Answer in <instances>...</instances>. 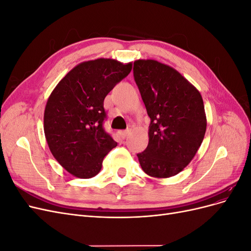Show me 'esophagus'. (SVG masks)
<instances>
[{"instance_id": "obj_1", "label": "esophagus", "mask_w": 251, "mask_h": 251, "mask_svg": "<svg viewBox=\"0 0 251 251\" xmlns=\"http://www.w3.org/2000/svg\"><path fill=\"white\" fill-rule=\"evenodd\" d=\"M130 132H131V130H128V128H127V130H126V131H123V132H121V136H123L124 138H126V137H127V135L130 134Z\"/></svg>"}]
</instances>
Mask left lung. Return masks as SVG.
<instances>
[{"label":"left lung","mask_w":251,"mask_h":251,"mask_svg":"<svg viewBox=\"0 0 251 251\" xmlns=\"http://www.w3.org/2000/svg\"><path fill=\"white\" fill-rule=\"evenodd\" d=\"M134 78L151 118L149 144L137 154L143 172L169 178L193 160L206 131L200 92L174 68L154 59L134 62Z\"/></svg>","instance_id":"obj_1"}]
</instances>
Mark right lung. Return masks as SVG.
<instances>
[{"mask_svg":"<svg viewBox=\"0 0 251 251\" xmlns=\"http://www.w3.org/2000/svg\"><path fill=\"white\" fill-rule=\"evenodd\" d=\"M132 70V63L97 58L75 66L50 94L44 113V132L51 153L73 176L89 179L117 146L103 130V100Z\"/></svg>","mask_w":251,"mask_h":251,"instance_id":"right-lung-1","label":"right lung"}]
</instances>
